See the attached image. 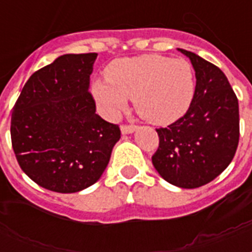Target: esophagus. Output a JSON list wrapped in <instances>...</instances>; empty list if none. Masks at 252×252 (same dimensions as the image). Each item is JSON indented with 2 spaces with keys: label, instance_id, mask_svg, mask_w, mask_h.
<instances>
[{
  "label": "esophagus",
  "instance_id": "34e87169",
  "mask_svg": "<svg viewBox=\"0 0 252 252\" xmlns=\"http://www.w3.org/2000/svg\"><path fill=\"white\" fill-rule=\"evenodd\" d=\"M120 129H122V133L123 134L133 133L134 130L137 129V126H132V124H123Z\"/></svg>",
  "mask_w": 252,
  "mask_h": 252
}]
</instances>
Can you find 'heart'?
Listing matches in <instances>:
<instances>
[{"mask_svg": "<svg viewBox=\"0 0 252 252\" xmlns=\"http://www.w3.org/2000/svg\"><path fill=\"white\" fill-rule=\"evenodd\" d=\"M93 95L107 115L126 108L133 99L144 120L167 126L182 118L191 106L196 91L193 66L184 59L144 55L112 61L106 80H96Z\"/></svg>", "mask_w": 252, "mask_h": 252, "instance_id": "obj_1", "label": "heart"}]
</instances>
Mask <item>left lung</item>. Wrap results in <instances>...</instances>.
I'll list each match as a JSON object with an SVG mask.
<instances>
[{"instance_id":"1","label":"left lung","mask_w":252,"mask_h":252,"mask_svg":"<svg viewBox=\"0 0 252 252\" xmlns=\"http://www.w3.org/2000/svg\"><path fill=\"white\" fill-rule=\"evenodd\" d=\"M195 69L196 91L188 111L167 128H158L152 162L159 175L180 188H197L230 165L239 141L237 95L222 70L180 49Z\"/></svg>"}]
</instances>
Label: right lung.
<instances>
[{
	"instance_id": "add662e5",
	"label": "right lung",
	"mask_w": 252,
	"mask_h": 252,
	"mask_svg": "<svg viewBox=\"0 0 252 252\" xmlns=\"http://www.w3.org/2000/svg\"><path fill=\"white\" fill-rule=\"evenodd\" d=\"M98 53L64 55L30 77L11 114L17 161L40 187L73 193L90 187L110 162L120 128L95 114L89 91Z\"/></svg>"
}]
</instances>
